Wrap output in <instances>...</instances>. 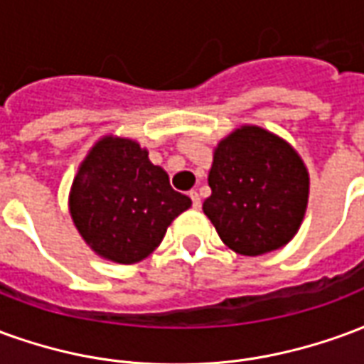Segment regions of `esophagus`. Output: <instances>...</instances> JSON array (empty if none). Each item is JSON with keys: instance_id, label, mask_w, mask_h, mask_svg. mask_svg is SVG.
<instances>
[{"instance_id": "1", "label": "esophagus", "mask_w": 364, "mask_h": 364, "mask_svg": "<svg viewBox=\"0 0 364 364\" xmlns=\"http://www.w3.org/2000/svg\"><path fill=\"white\" fill-rule=\"evenodd\" d=\"M189 197H191V200H193V206H195V208H200V197H198L197 191H191Z\"/></svg>"}]
</instances>
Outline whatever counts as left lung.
<instances>
[{
  "mask_svg": "<svg viewBox=\"0 0 364 364\" xmlns=\"http://www.w3.org/2000/svg\"><path fill=\"white\" fill-rule=\"evenodd\" d=\"M203 210L230 250L261 255L289 244L308 205V171L279 136L242 127L214 150Z\"/></svg>",
  "mask_w": 364,
  "mask_h": 364,
  "instance_id": "obj_1",
  "label": "left lung"
}]
</instances>
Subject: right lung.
<instances>
[{"mask_svg":"<svg viewBox=\"0 0 364 364\" xmlns=\"http://www.w3.org/2000/svg\"><path fill=\"white\" fill-rule=\"evenodd\" d=\"M189 206L191 198L169 185L148 151L111 136L83 159L70 193V213L83 240L101 257L122 265L148 257Z\"/></svg>","mask_w":364,"mask_h":364,"instance_id":"right-lung-1","label":"right lung"}]
</instances>
